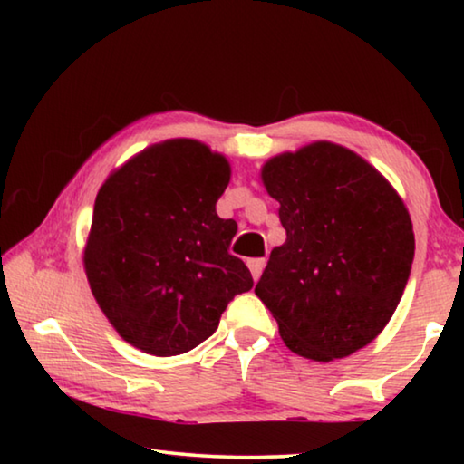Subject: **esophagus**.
<instances>
[{"label": "esophagus", "instance_id": "1", "mask_svg": "<svg viewBox=\"0 0 464 464\" xmlns=\"http://www.w3.org/2000/svg\"><path fill=\"white\" fill-rule=\"evenodd\" d=\"M247 266H249V270H251V276H254V280L257 282V280H260V276H262L264 268H266V257H256V260H249Z\"/></svg>", "mask_w": 464, "mask_h": 464}]
</instances>
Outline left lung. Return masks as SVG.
I'll list each match as a JSON object with an SVG mask.
<instances>
[{
  "mask_svg": "<svg viewBox=\"0 0 464 464\" xmlns=\"http://www.w3.org/2000/svg\"><path fill=\"white\" fill-rule=\"evenodd\" d=\"M262 179L286 241L256 295L295 354H354L389 324L410 280L415 239L403 200L362 157L325 140L272 157Z\"/></svg>",
  "mask_w": 464,
  "mask_h": 464,
  "instance_id": "left-lung-1",
  "label": "left lung"
}]
</instances>
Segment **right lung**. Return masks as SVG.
<instances>
[{"label":"right lung","mask_w":464,"mask_h":464,"mask_svg":"<svg viewBox=\"0 0 464 464\" xmlns=\"http://www.w3.org/2000/svg\"><path fill=\"white\" fill-rule=\"evenodd\" d=\"M229 178L223 155L174 139L135 155L100 188L85 274L110 324L147 354L196 348L233 296L254 286L229 251L237 225L215 208Z\"/></svg>","instance_id":"obj_1"}]
</instances>
